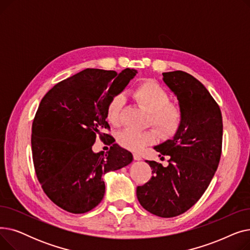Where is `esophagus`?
Instances as JSON below:
<instances>
[{"mask_svg":"<svg viewBox=\"0 0 250 250\" xmlns=\"http://www.w3.org/2000/svg\"><path fill=\"white\" fill-rule=\"evenodd\" d=\"M134 159L137 160V161H140V160H142V156L139 153H135L134 154Z\"/></svg>","mask_w":250,"mask_h":250,"instance_id":"34e87169","label":"esophagus"}]
</instances>
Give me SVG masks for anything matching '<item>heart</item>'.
Segmentation results:
<instances>
[{
	"mask_svg": "<svg viewBox=\"0 0 250 250\" xmlns=\"http://www.w3.org/2000/svg\"><path fill=\"white\" fill-rule=\"evenodd\" d=\"M133 98L149 111V124H152L164 137L176 133L182 123V110L178 104L170 102V95L160 84L148 80L132 90ZM125 104L122 94L113 95L107 103L105 116L112 125H121V113ZM157 140V133L149 128L143 132L125 129L117 135L120 145L130 151H140Z\"/></svg>",
	"mask_w": 250,
	"mask_h": 250,
	"instance_id": "heart-1",
	"label": "heart"
}]
</instances>
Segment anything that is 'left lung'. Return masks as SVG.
I'll return each instance as SVG.
<instances>
[{"instance_id": "left-lung-1", "label": "left lung", "mask_w": 250, "mask_h": 250, "mask_svg": "<svg viewBox=\"0 0 250 250\" xmlns=\"http://www.w3.org/2000/svg\"><path fill=\"white\" fill-rule=\"evenodd\" d=\"M162 75L177 96L182 123L173 139L154 147L159 156H169L168 166L146 161L153 176L137 188V198L151 214L172 218L189 209L211 182L221 158L223 121L219 105L193 76L182 71Z\"/></svg>"}]
</instances>
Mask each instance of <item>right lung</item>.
<instances>
[{"instance_id": "obj_1", "label": "right lung", "mask_w": 250, "mask_h": 250, "mask_svg": "<svg viewBox=\"0 0 250 250\" xmlns=\"http://www.w3.org/2000/svg\"><path fill=\"white\" fill-rule=\"evenodd\" d=\"M138 72L86 69L52 87L42 99L32 123L31 148L35 173L48 199L73 214H84L103 199L102 175L133 161L127 150L102 133L109 129L105 110ZM112 144L94 153L96 137Z\"/></svg>"}]
</instances>
